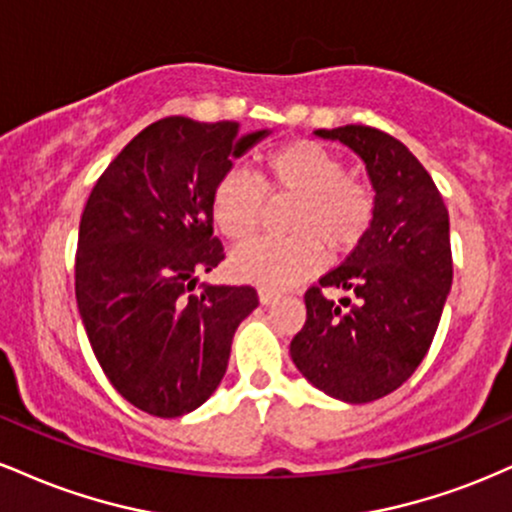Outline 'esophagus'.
<instances>
[{
	"label": "esophagus",
	"instance_id": "esophagus-1",
	"mask_svg": "<svg viewBox=\"0 0 512 512\" xmlns=\"http://www.w3.org/2000/svg\"><path fill=\"white\" fill-rule=\"evenodd\" d=\"M257 296H260V303L262 305H269V303H274L276 298H279V293H274V291H269V289H260V291H257Z\"/></svg>",
	"mask_w": 512,
	"mask_h": 512
}]
</instances>
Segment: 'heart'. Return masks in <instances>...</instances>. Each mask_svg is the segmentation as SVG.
Here are the masks:
<instances>
[{
  "instance_id": "1",
  "label": "heart",
  "mask_w": 512,
  "mask_h": 512,
  "mask_svg": "<svg viewBox=\"0 0 512 512\" xmlns=\"http://www.w3.org/2000/svg\"><path fill=\"white\" fill-rule=\"evenodd\" d=\"M262 182L243 170H226L211 192V216L226 238L243 240L260 226L267 192L296 199L289 238H255L231 255L240 281L286 289L325 264V248L354 250L375 216L366 182L346 175L344 161L322 144L293 139L262 156Z\"/></svg>"
}]
</instances>
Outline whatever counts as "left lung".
<instances>
[{
	"label": "left lung",
	"mask_w": 512,
	"mask_h": 512,
	"mask_svg": "<svg viewBox=\"0 0 512 512\" xmlns=\"http://www.w3.org/2000/svg\"><path fill=\"white\" fill-rule=\"evenodd\" d=\"M315 134L366 163L375 216L344 264L305 291L291 358L325 395L366 404L407 383L428 354L452 284L450 219L428 170L395 137L366 125ZM322 288L347 296L332 302Z\"/></svg>",
	"instance_id": "1"
}]
</instances>
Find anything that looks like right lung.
Here are the masks:
<instances>
[{"instance_id":"add662e5","label":"right lung","mask_w":512,"mask_h":512,"mask_svg":"<svg viewBox=\"0 0 512 512\" xmlns=\"http://www.w3.org/2000/svg\"><path fill=\"white\" fill-rule=\"evenodd\" d=\"M238 122L163 117L93 185L79 223L76 305L113 387L146 414L175 419L204 404L226 373L252 286H207L223 257L211 192L231 158L267 137Z\"/></svg>"}]
</instances>
